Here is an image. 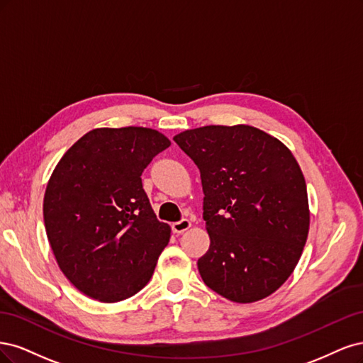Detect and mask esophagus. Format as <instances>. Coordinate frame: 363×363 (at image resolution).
I'll return each instance as SVG.
<instances>
[{
    "label": "esophagus",
    "instance_id": "1",
    "mask_svg": "<svg viewBox=\"0 0 363 363\" xmlns=\"http://www.w3.org/2000/svg\"><path fill=\"white\" fill-rule=\"evenodd\" d=\"M190 228H191V221L186 220V218H184V220H181V221H177V223L172 225V230H173L174 233H182V232H185V230H189Z\"/></svg>",
    "mask_w": 363,
    "mask_h": 363
}]
</instances>
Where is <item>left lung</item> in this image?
Returning a JSON list of instances; mask_svg holds the SVG:
<instances>
[{"instance_id":"obj_1","label":"left lung","mask_w":363,"mask_h":363,"mask_svg":"<svg viewBox=\"0 0 363 363\" xmlns=\"http://www.w3.org/2000/svg\"><path fill=\"white\" fill-rule=\"evenodd\" d=\"M173 140L201 170L209 249L197 267L205 285L235 303L272 296L294 272L309 232L296 157L250 125L201 126Z\"/></svg>"}]
</instances>
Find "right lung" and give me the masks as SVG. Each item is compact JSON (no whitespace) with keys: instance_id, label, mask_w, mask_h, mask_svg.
Instances as JSON below:
<instances>
[{"instance_id":"add662e5","label":"right lung","mask_w":363,"mask_h":363,"mask_svg":"<svg viewBox=\"0 0 363 363\" xmlns=\"http://www.w3.org/2000/svg\"><path fill=\"white\" fill-rule=\"evenodd\" d=\"M170 140L152 128H96L57 162L43 220L55 261L78 291L102 303L130 298L154 274L170 240L142 173Z\"/></svg>"}]
</instances>
